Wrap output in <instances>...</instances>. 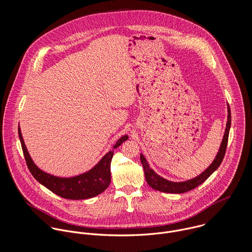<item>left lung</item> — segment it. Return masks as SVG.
<instances>
[{
  "label": "left lung",
  "mask_w": 252,
  "mask_h": 252,
  "mask_svg": "<svg viewBox=\"0 0 252 252\" xmlns=\"http://www.w3.org/2000/svg\"><path fill=\"white\" fill-rule=\"evenodd\" d=\"M230 127H231V110L228 105V118H227V124H226V129H225V134L222 140V143L220 145L219 151L216 155V159L214 160V162L212 163V165L205 171L203 172L201 175H199L198 177L192 179L190 180H186L183 182H173V181H169V180H165L163 178H161L160 176H158L148 165V163L146 162L144 155L141 154V162L143 164L144 167V176H145V180L147 181L148 185L150 187H152L155 190L161 191V192H166V193H184L187 191H190L194 188H196L197 186H199L200 184H202L206 180H208V178L218 169V167L220 166L225 152H226V148H227V144H228V137H229V131H230Z\"/></svg>",
  "instance_id": "left-lung-1"
}]
</instances>
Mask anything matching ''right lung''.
I'll use <instances>...</instances> for the list:
<instances>
[{
    "instance_id": "obj_1",
    "label": "right lung",
    "mask_w": 252,
    "mask_h": 252,
    "mask_svg": "<svg viewBox=\"0 0 252 252\" xmlns=\"http://www.w3.org/2000/svg\"><path fill=\"white\" fill-rule=\"evenodd\" d=\"M18 135L24 158L30 173L40 184L45 186L56 195L70 200H85L101 194L108 188L110 183V162L113 156V150H110L101 159V161L89 172L74 178L62 179L40 171L34 164L28 153L20 128H18ZM127 140L128 136H123L114 144L113 149L117 148Z\"/></svg>"
}]
</instances>
